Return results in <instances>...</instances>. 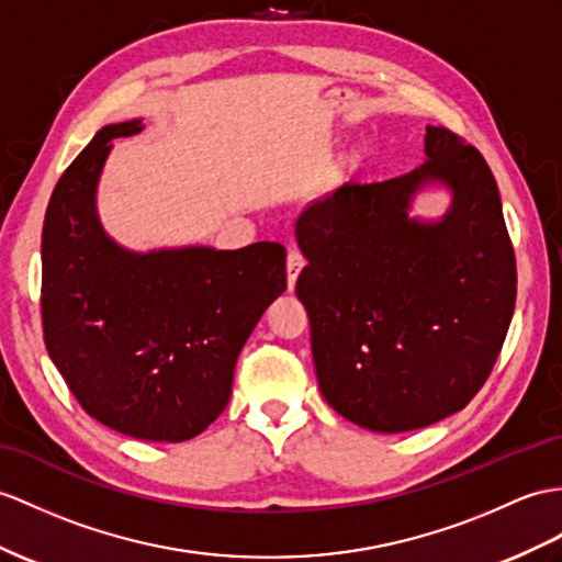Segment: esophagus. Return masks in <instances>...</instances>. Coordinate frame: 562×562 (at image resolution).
<instances>
[{
	"label": "esophagus",
	"instance_id": "obj_1",
	"mask_svg": "<svg viewBox=\"0 0 562 562\" xmlns=\"http://www.w3.org/2000/svg\"><path fill=\"white\" fill-rule=\"evenodd\" d=\"M303 267H305L303 252L291 250V252H289V259H285V271H289V291L295 289V281H297V277H300V271H303Z\"/></svg>",
	"mask_w": 562,
	"mask_h": 562
}]
</instances>
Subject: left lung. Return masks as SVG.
<instances>
[{
    "instance_id": "obj_1",
    "label": "left lung",
    "mask_w": 562,
    "mask_h": 562,
    "mask_svg": "<svg viewBox=\"0 0 562 562\" xmlns=\"http://www.w3.org/2000/svg\"><path fill=\"white\" fill-rule=\"evenodd\" d=\"M427 161L344 183L297 216L307 257L295 293L310 317L319 391L381 434L429 427L468 405L503 348L517 295L496 178L462 135L429 126ZM427 180L454 190L441 223L406 216Z\"/></svg>"
}]
</instances>
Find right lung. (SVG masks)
<instances>
[{
    "label": "right lung",
    "mask_w": 562,
    "mask_h": 562,
    "mask_svg": "<svg viewBox=\"0 0 562 562\" xmlns=\"http://www.w3.org/2000/svg\"><path fill=\"white\" fill-rule=\"evenodd\" d=\"M112 123L68 167L43 226V334L80 407L143 441H188L224 413L238 352L285 291V248H183L135 255L109 240L94 188Z\"/></svg>",
    "instance_id": "right-lung-1"
}]
</instances>
